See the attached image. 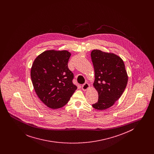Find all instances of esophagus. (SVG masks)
<instances>
[{
	"label": "esophagus",
	"instance_id": "obj_1",
	"mask_svg": "<svg viewBox=\"0 0 154 154\" xmlns=\"http://www.w3.org/2000/svg\"><path fill=\"white\" fill-rule=\"evenodd\" d=\"M89 88V85L87 82H85L82 85V89L83 91H87Z\"/></svg>",
	"mask_w": 154,
	"mask_h": 154
}]
</instances>
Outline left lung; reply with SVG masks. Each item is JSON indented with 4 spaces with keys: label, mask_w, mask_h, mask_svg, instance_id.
<instances>
[{
    "label": "left lung",
    "mask_w": 154,
    "mask_h": 154,
    "mask_svg": "<svg viewBox=\"0 0 154 154\" xmlns=\"http://www.w3.org/2000/svg\"><path fill=\"white\" fill-rule=\"evenodd\" d=\"M91 57L95 72L93 85L99 95L97 102L92 106L96 110H106L122 95L128 83V74L123 60L117 55L94 50Z\"/></svg>",
    "instance_id": "obj_1"
}]
</instances>
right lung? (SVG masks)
<instances>
[{
	"label": "right lung",
	"instance_id": "add662e5",
	"mask_svg": "<svg viewBox=\"0 0 154 154\" xmlns=\"http://www.w3.org/2000/svg\"><path fill=\"white\" fill-rule=\"evenodd\" d=\"M70 56L66 50H47L37 57L31 67L37 95L52 109L66 105L77 88L72 82L73 73L67 66Z\"/></svg>",
	"mask_w": 154,
	"mask_h": 154
}]
</instances>
